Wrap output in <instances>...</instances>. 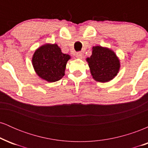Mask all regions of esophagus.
<instances>
[{"label": "esophagus", "mask_w": 148, "mask_h": 148, "mask_svg": "<svg viewBox=\"0 0 148 148\" xmlns=\"http://www.w3.org/2000/svg\"><path fill=\"white\" fill-rule=\"evenodd\" d=\"M76 57L77 58H79V59H81L83 57V55H82V53L81 52H77L76 53Z\"/></svg>", "instance_id": "34e87169"}]
</instances>
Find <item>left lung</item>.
Segmentation results:
<instances>
[{
    "label": "left lung",
    "mask_w": 148,
    "mask_h": 148,
    "mask_svg": "<svg viewBox=\"0 0 148 148\" xmlns=\"http://www.w3.org/2000/svg\"><path fill=\"white\" fill-rule=\"evenodd\" d=\"M87 61L93 79L99 82L111 81L120 69V62L115 53L99 46L93 47L92 54Z\"/></svg>",
    "instance_id": "left-lung-1"
}]
</instances>
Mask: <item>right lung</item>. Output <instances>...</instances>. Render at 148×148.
<instances>
[{
  "label": "right lung",
  "mask_w": 148,
  "mask_h": 148,
  "mask_svg": "<svg viewBox=\"0 0 148 148\" xmlns=\"http://www.w3.org/2000/svg\"><path fill=\"white\" fill-rule=\"evenodd\" d=\"M70 56L61 52L57 45H46L34 53L33 65L37 75L49 82H55L64 75Z\"/></svg>",
  "instance_id": "obj_1"
}]
</instances>
